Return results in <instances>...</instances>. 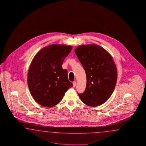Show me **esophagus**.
Segmentation results:
<instances>
[{"instance_id": "obj_1", "label": "esophagus", "mask_w": 146, "mask_h": 146, "mask_svg": "<svg viewBox=\"0 0 146 146\" xmlns=\"http://www.w3.org/2000/svg\"><path fill=\"white\" fill-rule=\"evenodd\" d=\"M73 87H75V86H76V81H74V82H73Z\"/></svg>"}]
</instances>
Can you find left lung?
Listing matches in <instances>:
<instances>
[{
    "label": "left lung",
    "mask_w": 146,
    "mask_h": 146,
    "mask_svg": "<svg viewBox=\"0 0 146 146\" xmlns=\"http://www.w3.org/2000/svg\"><path fill=\"white\" fill-rule=\"evenodd\" d=\"M75 53L87 77L86 88L82 94H78L80 98L88 106H100L110 97L117 82V70L113 58L95 44L79 46Z\"/></svg>",
    "instance_id": "8db88e82"
}]
</instances>
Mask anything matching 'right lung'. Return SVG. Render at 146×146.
<instances>
[{
	"label": "right lung",
	"mask_w": 146,
	"mask_h": 146,
	"mask_svg": "<svg viewBox=\"0 0 146 146\" xmlns=\"http://www.w3.org/2000/svg\"><path fill=\"white\" fill-rule=\"evenodd\" d=\"M72 49L69 45H50L41 49L33 59L27 81L32 96L40 106L57 105L73 86L68 79L67 71L62 68Z\"/></svg>",
	"instance_id": "add662e5"
}]
</instances>
